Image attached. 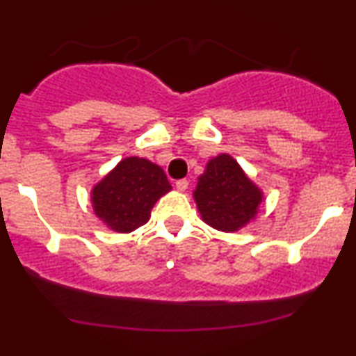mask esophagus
<instances>
[{"label": "esophagus", "instance_id": "34e87169", "mask_svg": "<svg viewBox=\"0 0 356 356\" xmlns=\"http://www.w3.org/2000/svg\"><path fill=\"white\" fill-rule=\"evenodd\" d=\"M187 186H189V182L186 181V179H179L177 182H175V189H177L179 192H184L187 189Z\"/></svg>", "mask_w": 356, "mask_h": 356}]
</instances>
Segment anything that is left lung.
<instances>
[{"mask_svg":"<svg viewBox=\"0 0 356 356\" xmlns=\"http://www.w3.org/2000/svg\"><path fill=\"white\" fill-rule=\"evenodd\" d=\"M194 195L200 219L220 232H237L255 220L264 192L230 154L209 159Z\"/></svg>","mask_w":356,"mask_h":356,"instance_id":"8db88e82","label":"left lung"}]
</instances>
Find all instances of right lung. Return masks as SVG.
<instances>
[{
	"mask_svg": "<svg viewBox=\"0 0 356 356\" xmlns=\"http://www.w3.org/2000/svg\"><path fill=\"white\" fill-rule=\"evenodd\" d=\"M170 191L172 186L161 165L131 156L94 184L92 212L108 229L129 234L147 224L154 205Z\"/></svg>",
	"mask_w": 356,
	"mask_h": 356,
	"instance_id": "obj_1",
	"label": "right lung"
}]
</instances>
